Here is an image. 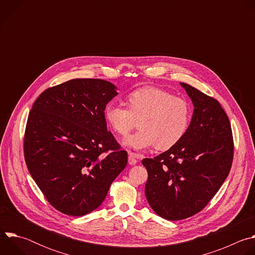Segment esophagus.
<instances>
[{
	"label": "esophagus",
	"mask_w": 255,
	"mask_h": 255,
	"mask_svg": "<svg viewBox=\"0 0 255 255\" xmlns=\"http://www.w3.org/2000/svg\"><path fill=\"white\" fill-rule=\"evenodd\" d=\"M137 157L138 155L133 153V152H129L128 153V162L130 165H134L137 163Z\"/></svg>",
	"instance_id": "1"
}]
</instances>
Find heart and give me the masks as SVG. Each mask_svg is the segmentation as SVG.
Returning <instances> with one entry per match:
<instances>
[{"label": "heart", "mask_w": 255, "mask_h": 255, "mask_svg": "<svg viewBox=\"0 0 255 255\" xmlns=\"http://www.w3.org/2000/svg\"><path fill=\"white\" fill-rule=\"evenodd\" d=\"M128 109L121 105L108 104L104 116L113 131L126 136L139 120L140 130L122 141L125 147L140 151L155 146L169 149L185 136L191 122L189 102L161 89L147 87L128 94Z\"/></svg>", "instance_id": "b5f03b06"}]
</instances>
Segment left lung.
<instances>
[{
	"label": "left lung",
	"mask_w": 255,
	"mask_h": 255,
	"mask_svg": "<svg viewBox=\"0 0 255 255\" xmlns=\"http://www.w3.org/2000/svg\"><path fill=\"white\" fill-rule=\"evenodd\" d=\"M179 84L194 105L188 131L168 150L142 160L148 172L147 202L171 221L186 219L207 206L228 176L234 152L230 121L219 102Z\"/></svg>",
	"instance_id": "left-lung-1"
}]
</instances>
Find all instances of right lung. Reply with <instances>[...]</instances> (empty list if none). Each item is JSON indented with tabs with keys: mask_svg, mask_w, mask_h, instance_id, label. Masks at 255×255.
I'll return each mask as SVG.
<instances>
[{
	"mask_svg": "<svg viewBox=\"0 0 255 255\" xmlns=\"http://www.w3.org/2000/svg\"><path fill=\"white\" fill-rule=\"evenodd\" d=\"M117 95L110 82L76 79L47 89L32 106L25 161L46 200L63 214L96 210L127 165V152L107 130L104 116Z\"/></svg>",
	"mask_w": 255,
	"mask_h": 255,
	"instance_id": "add662e5",
	"label": "right lung"
}]
</instances>
